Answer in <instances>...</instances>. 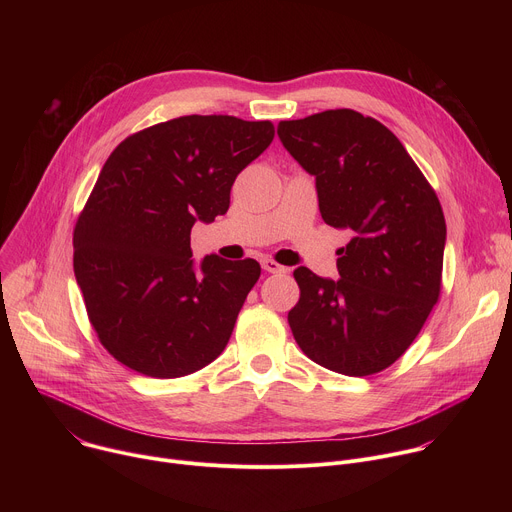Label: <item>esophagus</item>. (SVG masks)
I'll list each match as a JSON object with an SVG mask.
<instances>
[{"instance_id":"esophagus-1","label":"esophagus","mask_w":512,"mask_h":512,"mask_svg":"<svg viewBox=\"0 0 512 512\" xmlns=\"http://www.w3.org/2000/svg\"><path fill=\"white\" fill-rule=\"evenodd\" d=\"M261 267H263L267 273H281V271H285V267L279 265V263L273 261V259H263V261H261Z\"/></svg>"}]
</instances>
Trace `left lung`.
I'll return each instance as SVG.
<instances>
[{"instance_id": "obj_1", "label": "left lung", "mask_w": 512, "mask_h": 512, "mask_svg": "<svg viewBox=\"0 0 512 512\" xmlns=\"http://www.w3.org/2000/svg\"><path fill=\"white\" fill-rule=\"evenodd\" d=\"M283 148L316 178L324 223L350 235L340 279L298 267L287 322L320 367L385 371L411 346L442 291L446 218L433 188L383 123L352 109L279 121Z\"/></svg>"}]
</instances>
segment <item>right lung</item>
Instances as JSON below:
<instances>
[{
  "label": "right lung",
  "mask_w": 512,
  "mask_h": 512,
  "mask_svg": "<svg viewBox=\"0 0 512 512\" xmlns=\"http://www.w3.org/2000/svg\"><path fill=\"white\" fill-rule=\"evenodd\" d=\"M273 135L271 121L186 115L129 135L107 158L72 261L101 344L131 371L176 379L225 350L261 267L218 255L196 267L190 231L229 210L235 178Z\"/></svg>",
  "instance_id": "1"
}]
</instances>
